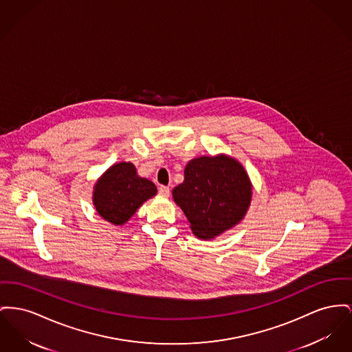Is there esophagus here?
<instances>
[{
    "label": "esophagus",
    "mask_w": 352,
    "mask_h": 352,
    "mask_svg": "<svg viewBox=\"0 0 352 352\" xmlns=\"http://www.w3.org/2000/svg\"><path fill=\"white\" fill-rule=\"evenodd\" d=\"M158 194L161 195V197H168L170 195V188L167 186H161L158 188Z\"/></svg>",
    "instance_id": "esophagus-1"
}]
</instances>
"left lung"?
Returning <instances> with one entry per match:
<instances>
[{"instance_id":"obj_1","label":"left lung","mask_w":352,"mask_h":352,"mask_svg":"<svg viewBox=\"0 0 352 352\" xmlns=\"http://www.w3.org/2000/svg\"><path fill=\"white\" fill-rule=\"evenodd\" d=\"M174 202L185 212L192 234L214 239L241 223L252 198L243 165L226 154L188 161L185 179L173 188Z\"/></svg>"}]
</instances>
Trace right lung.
Returning <instances> with one entry per match:
<instances>
[{"label": "right lung", "mask_w": 352, "mask_h": 352, "mask_svg": "<svg viewBox=\"0 0 352 352\" xmlns=\"http://www.w3.org/2000/svg\"><path fill=\"white\" fill-rule=\"evenodd\" d=\"M157 194V186L138 175L131 162L110 166L93 188V205L104 221L122 226L147 199Z\"/></svg>", "instance_id": "right-lung-1"}]
</instances>
